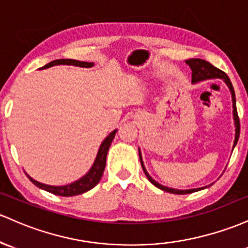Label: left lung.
Segmentation results:
<instances>
[{
	"instance_id": "left-lung-1",
	"label": "left lung",
	"mask_w": 248,
	"mask_h": 248,
	"mask_svg": "<svg viewBox=\"0 0 248 248\" xmlns=\"http://www.w3.org/2000/svg\"><path fill=\"white\" fill-rule=\"evenodd\" d=\"M186 64L191 68L192 70V83H197L200 82V80H205V79H212V78H220L224 79V82L226 83L227 87H229L231 94H232V103H233V118H234V125H235V138H234V143H233V149L238 143L239 139V135H240V122H239V117H238V111H236V104H235V93H234V89H233L232 83L229 78L226 74L224 71H221L220 69L216 68L213 66L212 64L206 62L205 60H200V58H191V60L185 61ZM139 152V159H140V164L141 168H143L144 173L147 177V179L154 184L155 187L160 188V190L169 192V193H173V194H187V193H193V192L199 191V190H204L206 188L205 187H199V188H192V190H177V188H170L166 187V186L160 185L159 183L155 182V179H152L151 176L147 173L145 166L143 164V159H141V155H140V150L138 149Z\"/></svg>"
}]
</instances>
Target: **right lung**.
<instances>
[{
	"label": "right lung",
	"mask_w": 248,
	"mask_h": 248,
	"mask_svg": "<svg viewBox=\"0 0 248 248\" xmlns=\"http://www.w3.org/2000/svg\"><path fill=\"white\" fill-rule=\"evenodd\" d=\"M60 64H66V65H76V66H82V68H91L93 66V63L90 62H80V61L76 60H56L52 61L48 64H46L44 66H42L41 69H46L50 66L54 65H60ZM117 130H113L112 132L108 136L107 138L103 140L101 144V147L98 150V154H97L96 159H94L93 165L91 166V169L89 170V172L85 176H83L80 179L76 180V182L71 183L69 185H63V186H51L46 184H42L40 182H36L35 179H32L31 177L28 176L30 179V182L32 184L37 186V187L42 188V190L50 192L52 194H56V196H62V197H72L77 196V194H82L84 192H87L91 188H93L94 186L99 183L101 178L103 176V172H104L105 164H107V155L109 151V147L112 143L113 138H115Z\"/></svg>",
	"instance_id": "add662e5"
}]
</instances>
